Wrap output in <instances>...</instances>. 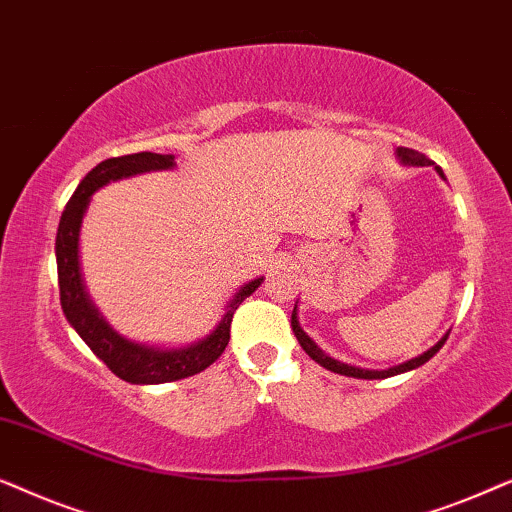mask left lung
<instances>
[{"label":"left lung","mask_w":512,"mask_h":512,"mask_svg":"<svg viewBox=\"0 0 512 512\" xmlns=\"http://www.w3.org/2000/svg\"><path fill=\"white\" fill-rule=\"evenodd\" d=\"M396 158L401 160L403 165H412V167H426V165H433V170H436L440 177L445 179V174H443V170H440V167L433 163V160H429L424 156V153H419V151H412V149H405V146H398L396 149ZM291 328H293V333H296V338H298V342H300V347L305 349V354L310 356L312 361H317L319 366H324L326 370H331V373H338V375H347V377H356V380H384V377H394V375H401V373H408V370H415V368H419V366H424L426 361L431 359L433 354L438 352L440 347L445 345V340H447V335H450V331H447L443 338H440L436 345L433 347H429L426 349L424 354H419V356H415V359H410V361H403V363H398V366H391V368H384V370H373V368H359V366H352V363H342V361H338V359H333V356H328L324 349H321L317 342H314L310 335H307L303 328H300V321H298V305L293 307V312H291Z\"/></svg>","instance_id":"1"}]
</instances>
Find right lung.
<instances>
[{
	"label": "right lung",
	"instance_id": "add662e5",
	"mask_svg": "<svg viewBox=\"0 0 512 512\" xmlns=\"http://www.w3.org/2000/svg\"><path fill=\"white\" fill-rule=\"evenodd\" d=\"M172 167H177L172 153L142 151L130 153V156L102 160L76 186L65 212L60 216L58 237H55V261H58L62 312H65V317L74 331L81 335V340L93 349L97 359L107 363L111 373L130 384H163L184 380V377H191L212 366L228 345L230 321H233L235 310L263 282V277H256L251 282L242 284L233 293V298L228 300L226 307H223V314L219 324L214 326V331H209V335H205L202 340L184 347H160L135 342L118 333L102 317V312L97 310L93 298L86 291L79 261L81 223L88 212L90 200H93V193L100 191L102 186L111 184V181L130 179L146 172L172 170Z\"/></svg>",
	"mask_w": 512,
	"mask_h": 512
}]
</instances>
